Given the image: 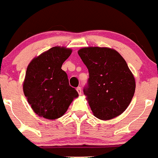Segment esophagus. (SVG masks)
I'll use <instances>...</instances> for the list:
<instances>
[{
	"label": "esophagus",
	"mask_w": 158,
	"mask_h": 158,
	"mask_svg": "<svg viewBox=\"0 0 158 158\" xmlns=\"http://www.w3.org/2000/svg\"><path fill=\"white\" fill-rule=\"evenodd\" d=\"M76 90H77V91H78V93H79V94H82V88H81L80 87H77V89H76Z\"/></svg>",
	"instance_id": "1"
}]
</instances>
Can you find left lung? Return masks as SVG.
<instances>
[{"label": "left lung", "mask_w": 158, "mask_h": 158, "mask_svg": "<svg viewBox=\"0 0 158 158\" xmlns=\"http://www.w3.org/2000/svg\"><path fill=\"white\" fill-rule=\"evenodd\" d=\"M88 69L83 88L96 118L109 120L126 110L135 91V79L123 56L114 49L84 48L78 52Z\"/></svg>", "instance_id": "obj_1"}]
</instances>
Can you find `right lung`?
<instances>
[{
	"label": "right lung",
	"instance_id": "obj_1",
	"mask_svg": "<svg viewBox=\"0 0 158 158\" xmlns=\"http://www.w3.org/2000/svg\"><path fill=\"white\" fill-rule=\"evenodd\" d=\"M71 54V49L53 47L31 60L26 71L23 90L35 114L48 119L64 114L77 90L69 85L68 75L61 69Z\"/></svg>",
	"mask_w": 158,
	"mask_h": 158
}]
</instances>
